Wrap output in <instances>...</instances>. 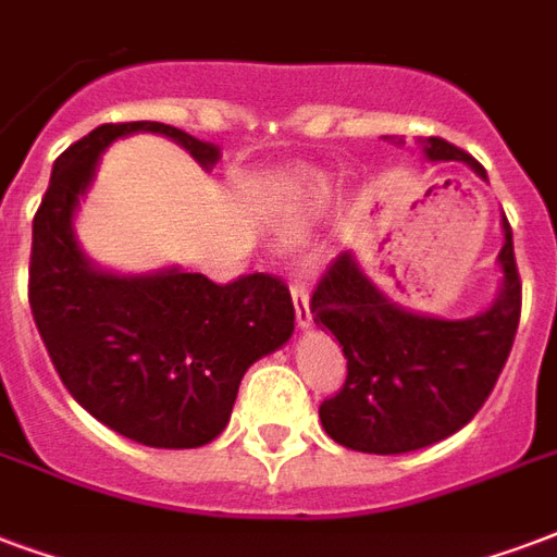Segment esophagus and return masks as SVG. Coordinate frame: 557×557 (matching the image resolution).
<instances>
[{
  "label": "esophagus",
  "mask_w": 557,
  "mask_h": 557,
  "mask_svg": "<svg viewBox=\"0 0 557 557\" xmlns=\"http://www.w3.org/2000/svg\"><path fill=\"white\" fill-rule=\"evenodd\" d=\"M290 294H294L296 325H299V329H311L313 317H311V302H308V287H305V282L290 284Z\"/></svg>",
  "instance_id": "1"
}]
</instances>
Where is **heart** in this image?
<instances>
[{"label":"heart","instance_id":"obj_1","mask_svg":"<svg viewBox=\"0 0 557 557\" xmlns=\"http://www.w3.org/2000/svg\"><path fill=\"white\" fill-rule=\"evenodd\" d=\"M329 194V182L320 178V175H305L299 187H296V205L294 211H290V228H299L302 225V216H305V208H311L313 202H320L323 196Z\"/></svg>","mask_w":557,"mask_h":557}]
</instances>
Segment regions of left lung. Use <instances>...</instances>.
<instances>
[{
    "mask_svg": "<svg viewBox=\"0 0 557 557\" xmlns=\"http://www.w3.org/2000/svg\"><path fill=\"white\" fill-rule=\"evenodd\" d=\"M403 144V140H399ZM429 161L484 166L441 137L420 140ZM499 290L482 313L443 320L408 311L375 287L355 252L337 255L311 296L313 323L346 355V384L320 405L325 434L346 449L403 455L449 437L479 413L508 361L520 323V275L502 214Z\"/></svg>",
    "mask_w": 557,
    "mask_h": 557,
    "instance_id": "8db88e82",
    "label": "left lung"
}]
</instances>
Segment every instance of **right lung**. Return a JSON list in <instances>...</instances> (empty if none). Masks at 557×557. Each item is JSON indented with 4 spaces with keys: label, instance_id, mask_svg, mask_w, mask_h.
Listing matches in <instances>:
<instances>
[{
    "label": "right lung",
    "instance_id": "right-lung-1",
    "mask_svg": "<svg viewBox=\"0 0 557 557\" xmlns=\"http://www.w3.org/2000/svg\"><path fill=\"white\" fill-rule=\"evenodd\" d=\"M137 132L170 137L205 170L220 158L216 146L164 123H108L70 146L32 225L28 302L85 411L144 446L196 449L223 434L246 370L290 341L294 302L267 273L214 284L182 267L135 275L87 258L75 211L104 149Z\"/></svg>",
    "mask_w": 557,
    "mask_h": 557
}]
</instances>
